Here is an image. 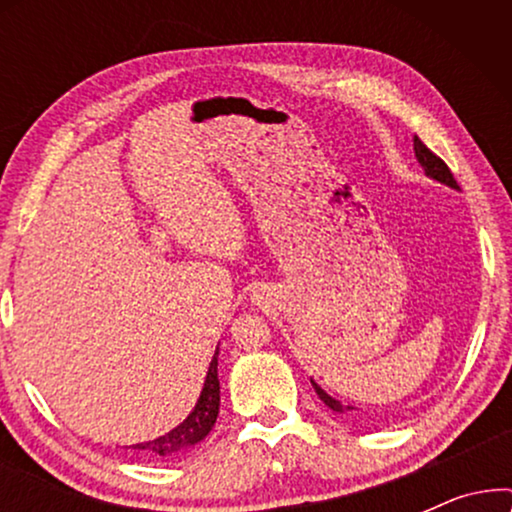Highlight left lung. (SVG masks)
Masks as SVG:
<instances>
[{"label":"left lung","mask_w":512,"mask_h":512,"mask_svg":"<svg viewBox=\"0 0 512 512\" xmlns=\"http://www.w3.org/2000/svg\"><path fill=\"white\" fill-rule=\"evenodd\" d=\"M415 156H417L419 163H422V167L426 170V174H429V177L438 179V181H443V184L452 186V188H459L457 179L452 177L450 167H447V165L443 163V158H438L436 153H433V151L429 149V146H426V144L422 142V139H419L417 135H415ZM312 387H314V391H317V396L321 398V401H324L331 410H335V412H347V410H354V408H349V405H342L340 401H335V398L328 396L326 391L321 389L317 382H312Z\"/></svg>","instance_id":"8db88e82"}]
</instances>
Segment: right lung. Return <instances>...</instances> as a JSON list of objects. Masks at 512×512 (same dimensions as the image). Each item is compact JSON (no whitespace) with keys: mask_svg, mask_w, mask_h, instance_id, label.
<instances>
[{"mask_svg":"<svg viewBox=\"0 0 512 512\" xmlns=\"http://www.w3.org/2000/svg\"><path fill=\"white\" fill-rule=\"evenodd\" d=\"M219 352L214 354L212 363H209L207 370V380L205 387H202V394L195 403V408L191 415H188L184 422H181L177 429H172L165 436H160L156 440H149V443H139L132 445V450H142L146 457H167V454L184 450L188 445L200 443L202 438L212 431V426L219 417V373H216V366H219Z\"/></svg>","mask_w":512,"mask_h":512,"instance_id":"right-lung-1","label":"right lung"}]
</instances>
